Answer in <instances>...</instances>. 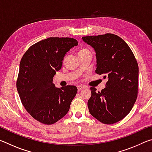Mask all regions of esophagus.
Instances as JSON below:
<instances>
[{
  "instance_id": "34e87169",
  "label": "esophagus",
  "mask_w": 152,
  "mask_h": 152,
  "mask_svg": "<svg viewBox=\"0 0 152 152\" xmlns=\"http://www.w3.org/2000/svg\"><path fill=\"white\" fill-rule=\"evenodd\" d=\"M77 88H78V90L80 91H81V90H82L83 88H86V86H84V85H78V86H77Z\"/></svg>"
}]
</instances>
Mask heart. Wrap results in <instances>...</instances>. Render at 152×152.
Listing matches in <instances>:
<instances>
[{"instance_id": "obj_1", "label": "heart", "mask_w": 152, "mask_h": 152, "mask_svg": "<svg viewBox=\"0 0 152 152\" xmlns=\"http://www.w3.org/2000/svg\"><path fill=\"white\" fill-rule=\"evenodd\" d=\"M84 50H85V49H84V50H82L80 51H84Z\"/></svg>"}]
</instances>
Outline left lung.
<instances>
[{
    "mask_svg": "<svg viewBox=\"0 0 152 152\" xmlns=\"http://www.w3.org/2000/svg\"><path fill=\"white\" fill-rule=\"evenodd\" d=\"M82 40L96 53L98 74L107 78L106 88L96 92L91 87L89 112L104 124L119 121L130 113L137 97L139 68L137 61L124 40L116 35L86 36Z\"/></svg>",
    "mask_w": 152,
    "mask_h": 152,
    "instance_id": "left-lung-1",
    "label": "left lung"
}]
</instances>
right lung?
Segmentation results:
<instances>
[{"label": "right lung", "instance_id": "right-lung-1", "mask_svg": "<svg viewBox=\"0 0 152 152\" xmlns=\"http://www.w3.org/2000/svg\"><path fill=\"white\" fill-rule=\"evenodd\" d=\"M78 43L70 37H49L28 49L20 60L17 88L31 116L45 125L64 117L78 91L75 86L57 88L53 84L68 51Z\"/></svg>", "mask_w": 152, "mask_h": 152}]
</instances>
